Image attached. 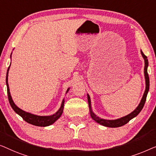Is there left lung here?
Segmentation results:
<instances>
[{"instance_id":"8db88e82","label":"left lung","mask_w":156,"mask_h":156,"mask_svg":"<svg viewBox=\"0 0 156 156\" xmlns=\"http://www.w3.org/2000/svg\"><path fill=\"white\" fill-rule=\"evenodd\" d=\"M141 54H142V56H143L144 61H145L144 75H145V78H146V90H145L144 96H143V98H142L141 102H140L139 106L136 107V109L134 111L129 114V115L125 116V117H124L120 118V119H115V120L103 119H101V118H99L98 117H97V116H96L95 114L93 112V111H92V109H91L90 98V96L87 95V101H88V105H89L90 115H91L92 118H93V119L95 120L96 122H98V124H100L105 126L112 127V128H115V127L122 126H123V125L127 124V123L130 121L131 119H133V117H136V116L139 114L140 112L141 111V109H143L144 104H145V102H146V100L147 94H148V92L149 90V84H150V83H149V76L148 74V71H147V68H148V59H147V56L143 53V51H141Z\"/></svg>"}]
</instances>
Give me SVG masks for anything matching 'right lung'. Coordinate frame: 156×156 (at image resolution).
Here are the masks:
<instances>
[{
    "mask_svg": "<svg viewBox=\"0 0 156 156\" xmlns=\"http://www.w3.org/2000/svg\"><path fill=\"white\" fill-rule=\"evenodd\" d=\"M9 68L10 66L8 67L7 74H6V85H7L8 100H9L10 105V106L12 107L13 110H14L17 114H18V115L20 116V117L23 118L26 122L29 123V124H31L32 125H34V126H47L52 124H54V123L61 117V115H62L63 107H64V100H63L62 101V104H61V106L60 107V109H59V110L57 112H56V114H54V115H51V116H44V117H43V116H37V115H32V114L26 112L22 110L21 109H20L19 107H17L16 105H15L14 102H13L12 100L11 95H10L9 87H8V70H9ZM68 90H69V89L67 90V92Z\"/></svg>",
    "mask_w": 156,
    "mask_h": 156,
    "instance_id": "right-lung-1",
    "label": "right lung"
}]
</instances>
